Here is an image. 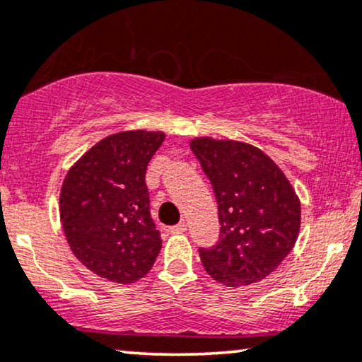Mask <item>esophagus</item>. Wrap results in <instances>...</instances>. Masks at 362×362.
<instances>
[{
  "label": "esophagus",
  "mask_w": 362,
  "mask_h": 362,
  "mask_svg": "<svg viewBox=\"0 0 362 362\" xmlns=\"http://www.w3.org/2000/svg\"><path fill=\"white\" fill-rule=\"evenodd\" d=\"M185 230H187V223H185V221H180V223H178V225H173V226H170V228H168V231H170L172 235L184 233Z\"/></svg>",
  "instance_id": "esophagus-1"
}]
</instances>
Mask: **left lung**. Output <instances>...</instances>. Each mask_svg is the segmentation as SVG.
Segmentation results:
<instances>
[{"label": "left lung", "mask_w": 362, "mask_h": 362, "mask_svg": "<svg viewBox=\"0 0 362 362\" xmlns=\"http://www.w3.org/2000/svg\"><path fill=\"white\" fill-rule=\"evenodd\" d=\"M190 148L214 185L220 238L200 248L205 272L225 286L257 283L295 247L301 204L285 173L247 142L195 137Z\"/></svg>", "instance_id": "8db88e82"}]
</instances>
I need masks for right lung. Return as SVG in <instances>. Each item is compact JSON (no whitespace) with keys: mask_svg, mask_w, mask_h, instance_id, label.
I'll list each match as a JSON object with an SVG mask.
<instances>
[{"mask_svg":"<svg viewBox=\"0 0 362 362\" xmlns=\"http://www.w3.org/2000/svg\"><path fill=\"white\" fill-rule=\"evenodd\" d=\"M160 131H122L89 148L67 170L59 216L74 257L98 276L129 285L146 276L162 248L148 211L146 172Z\"/></svg>","mask_w":362,"mask_h":362,"instance_id":"add662e5","label":"right lung"}]
</instances>
